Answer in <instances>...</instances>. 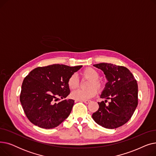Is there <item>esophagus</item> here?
Here are the masks:
<instances>
[{
	"label": "esophagus",
	"instance_id": "obj_1",
	"mask_svg": "<svg viewBox=\"0 0 156 156\" xmlns=\"http://www.w3.org/2000/svg\"><path fill=\"white\" fill-rule=\"evenodd\" d=\"M82 102H83L85 104H88L89 102H90V100H85V101H82Z\"/></svg>",
	"mask_w": 156,
	"mask_h": 156
}]
</instances>
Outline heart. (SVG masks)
<instances>
[{"instance_id": "heart-1", "label": "heart", "mask_w": 156, "mask_h": 156, "mask_svg": "<svg viewBox=\"0 0 156 156\" xmlns=\"http://www.w3.org/2000/svg\"><path fill=\"white\" fill-rule=\"evenodd\" d=\"M81 76L90 80L88 90L78 89L71 94L72 99L76 101H85L90 99L97 94V89L101 90L104 88V83L99 78V73L92 68H87L80 73ZM78 80L76 75H72L67 81V85L70 90H75L78 87Z\"/></svg>"}]
</instances>
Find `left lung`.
Listing matches in <instances>:
<instances>
[{"label":"left lung","mask_w":156,"mask_h":156,"mask_svg":"<svg viewBox=\"0 0 156 156\" xmlns=\"http://www.w3.org/2000/svg\"><path fill=\"white\" fill-rule=\"evenodd\" d=\"M94 66L104 72L108 82L101 95L105 102H98L99 109L92 114V118L104 128H117L129 120L137 107L136 80L124 66L111 63H99ZM108 99L111 102L105 105Z\"/></svg>","instance_id":"left-lung-1"}]
</instances>
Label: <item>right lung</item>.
<instances>
[{"label": "right lung", "instance_id": "obj_1", "mask_svg": "<svg viewBox=\"0 0 156 156\" xmlns=\"http://www.w3.org/2000/svg\"><path fill=\"white\" fill-rule=\"evenodd\" d=\"M82 66L52 64L33 69L24 78L20 102L33 124L45 129L59 126L70 114L75 101L64 99L70 93L67 81Z\"/></svg>", "mask_w": 156, "mask_h": 156}]
</instances>
